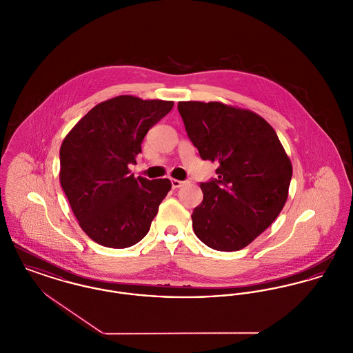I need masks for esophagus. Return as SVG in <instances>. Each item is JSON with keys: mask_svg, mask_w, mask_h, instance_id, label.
Returning a JSON list of instances; mask_svg holds the SVG:
<instances>
[{"mask_svg": "<svg viewBox=\"0 0 353 353\" xmlns=\"http://www.w3.org/2000/svg\"><path fill=\"white\" fill-rule=\"evenodd\" d=\"M170 183H172V188L173 189H177V188H181L184 184H187L185 181H181V180H176V179H172L170 180Z\"/></svg>", "mask_w": 353, "mask_h": 353, "instance_id": "1", "label": "esophagus"}]
</instances>
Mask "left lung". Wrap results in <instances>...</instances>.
<instances>
[{"label": "left lung", "mask_w": 353, "mask_h": 353, "mask_svg": "<svg viewBox=\"0 0 353 353\" xmlns=\"http://www.w3.org/2000/svg\"><path fill=\"white\" fill-rule=\"evenodd\" d=\"M188 137L217 179L203 183L192 213L196 236L223 252L249 245L277 219L288 199L292 164L274 129L257 113L219 101H180Z\"/></svg>", "instance_id": "left-lung-1"}]
</instances>
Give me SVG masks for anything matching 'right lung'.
Returning a JSON list of instances; mask_svg holds the SVG:
<instances>
[{"label":"right lung","instance_id":"add662e5","mask_svg":"<svg viewBox=\"0 0 353 353\" xmlns=\"http://www.w3.org/2000/svg\"><path fill=\"white\" fill-rule=\"evenodd\" d=\"M173 101L117 96L92 108L65 136L60 183L79 225L97 244L128 248L145 237L172 184L134 177L146 132Z\"/></svg>","mask_w":353,"mask_h":353}]
</instances>
